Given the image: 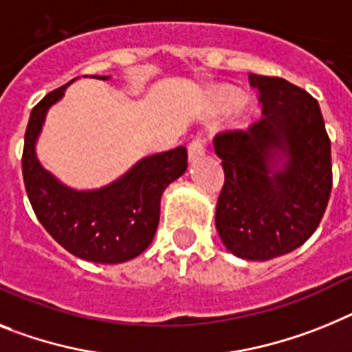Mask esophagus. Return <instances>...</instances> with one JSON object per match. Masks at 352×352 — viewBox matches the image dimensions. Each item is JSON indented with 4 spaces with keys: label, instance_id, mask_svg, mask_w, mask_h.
I'll use <instances>...</instances> for the list:
<instances>
[{
    "label": "esophagus",
    "instance_id": "34e87169",
    "mask_svg": "<svg viewBox=\"0 0 352 352\" xmlns=\"http://www.w3.org/2000/svg\"><path fill=\"white\" fill-rule=\"evenodd\" d=\"M204 152H206V138L200 134L197 138H193L191 143L188 144V155H190V159H197L200 155H204Z\"/></svg>",
    "mask_w": 352,
    "mask_h": 352
}]
</instances>
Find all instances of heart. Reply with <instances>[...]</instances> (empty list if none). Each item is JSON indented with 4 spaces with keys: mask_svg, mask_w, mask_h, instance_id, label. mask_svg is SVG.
Segmentation results:
<instances>
[{
    "mask_svg": "<svg viewBox=\"0 0 352 352\" xmlns=\"http://www.w3.org/2000/svg\"><path fill=\"white\" fill-rule=\"evenodd\" d=\"M236 105H238V100L229 98V107H236Z\"/></svg>",
    "mask_w": 352,
    "mask_h": 352,
    "instance_id": "heart-1",
    "label": "heart"
}]
</instances>
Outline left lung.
Here are the masks:
<instances>
[{
    "label": "left lung",
    "mask_w": 352,
    "mask_h": 352,
    "mask_svg": "<svg viewBox=\"0 0 352 352\" xmlns=\"http://www.w3.org/2000/svg\"><path fill=\"white\" fill-rule=\"evenodd\" d=\"M249 82L261 118L214 138L226 173L217 231L234 256L267 261L317 231L333 188L331 141L311 94L277 76L250 75Z\"/></svg>",
    "instance_id": "8db88e82"
}]
</instances>
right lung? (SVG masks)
<instances>
[{
	"mask_svg": "<svg viewBox=\"0 0 352 352\" xmlns=\"http://www.w3.org/2000/svg\"><path fill=\"white\" fill-rule=\"evenodd\" d=\"M66 87L48 93L32 109L21 157L26 195L37 220L67 252L94 263L129 261L152 243L161 195L186 171L188 150L177 146L144 157L102 190H69L41 166L34 148L46 111Z\"/></svg>",
	"mask_w": 352,
	"mask_h": 352,
	"instance_id": "right-lung-1",
	"label": "right lung"
}]
</instances>
